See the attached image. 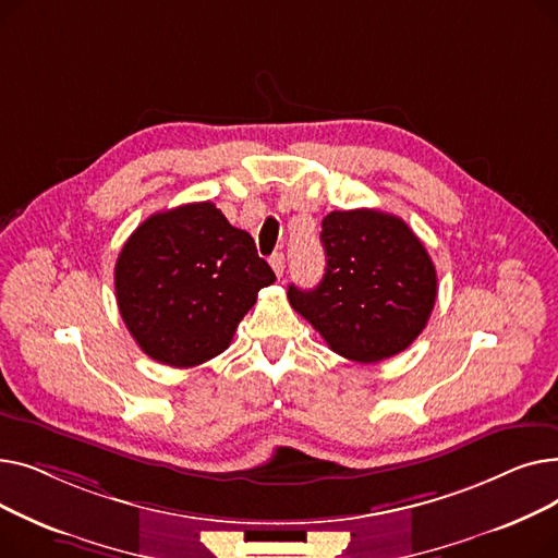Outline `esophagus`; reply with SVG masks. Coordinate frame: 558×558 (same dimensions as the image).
<instances>
[{
    "label": "esophagus",
    "instance_id": "1",
    "mask_svg": "<svg viewBox=\"0 0 558 558\" xmlns=\"http://www.w3.org/2000/svg\"><path fill=\"white\" fill-rule=\"evenodd\" d=\"M269 264H271V269H274V274H276L278 278L284 274V255H282V253H274V255L269 257Z\"/></svg>",
    "mask_w": 558,
    "mask_h": 558
}]
</instances>
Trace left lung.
Returning <instances> with one entry per match:
<instances>
[{"instance_id": "1", "label": "left lung", "mask_w": 558, "mask_h": 558, "mask_svg": "<svg viewBox=\"0 0 558 558\" xmlns=\"http://www.w3.org/2000/svg\"><path fill=\"white\" fill-rule=\"evenodd\" d=\"M326 274L289 284V303L337 355L371 364L412 343L436 301V269L414 230L379 210H335L320 223Z\"/></svg>"}]
</instances>
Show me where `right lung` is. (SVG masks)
I'll return each instance as SVG.
<instances>
[{
    "mask_svg": "<svg viewBox=\"0 0 558 558\" xmlns=\"http://www.w3.org/2000/svg\"><path fill=\"white\" fill-rule=\"evenodd\" d=\"M274 280L251 234L210 201L151 215L114 264L117 305L131 337L173 368L223 353L257 291Z\"/></svg>",
    "mask_w": 558,
    "mask_h": 558,
    "instance_id": "right-lung-1",
    "label": "right lung"
}]
</instances>
